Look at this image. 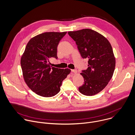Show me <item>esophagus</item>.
<instances>
[{"instance_id": "1", "label": "esophagus", "mask_w": 135, "mask_h": 135, "mask_svg": "<svg viewBox=\"0 0 135 135\" xmlns=\"http://www.w3.org/2000/svg\"><path fill=\"white\" fill-rule=\"evenodd\" d=\"M71 72H73L74 73H77V70H71Z\"/></svg>"}]
</instances>
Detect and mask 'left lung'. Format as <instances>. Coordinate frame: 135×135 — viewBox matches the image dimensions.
<instances>
[{
  "mask_svg": "<svg viewBox=\"0 0 135 135\" xmlns=\"http://www.w3.org/2000/svg\"><path fill=\"white\" fill-rule=\"evenodd\" d=\"M75 41L81 56L88 60V68L80 74L84 84L79 91L93 96L101 91L111 79L115 66L112 47L105 37L89 29L68 32Z\"/></svg>",
  "mask_w": 135,
  "mask_h": 135,
  "instance_id": "1",
  "label": "left lung"
}]
</instances>
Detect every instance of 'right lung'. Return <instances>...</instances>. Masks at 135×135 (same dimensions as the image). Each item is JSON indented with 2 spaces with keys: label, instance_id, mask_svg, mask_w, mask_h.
Here are the masks:
<instances>
[{
  "label": "right lung",
  "instance_id": "obj_1",
  "mask_svg": "<svg viewBox=\"0 0 135 135\" xmlns=\"http://www.w3.org/2000/svg\"><path fill=\"white\" fill-rule=\"evenodd\" d=\"M67 32H45L31 39L21 59L25 82L37 95L50 97L60 91L62 81L70 73L69 69L50 65L49 59H57V46Z\"/></svg>",
  "mask_w": 135,
  "mask_h": 135
}]
</instances>
